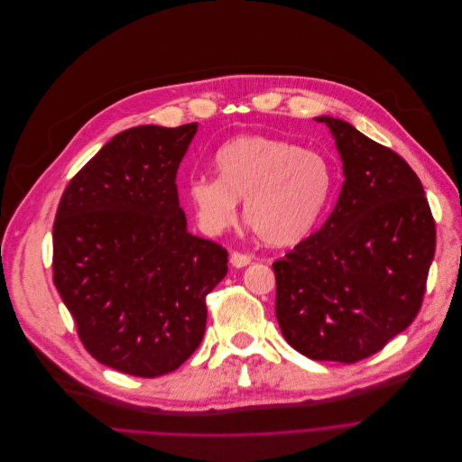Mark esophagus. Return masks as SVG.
Returning <instances> with one entry per match:
<instances>
[{"label": "esophagus", "mask_w": 462, "mask_h": 462, "mask_svg": "<svg viewBox=\"0 0 462 462\" xmlns=\"http://www.w3.org/2000/svg\"><path fill=\"white\" fill-rule=\"evenodd\" d=\"M229 263H231L233 267H245V265L251 263V254L233 251V253L229 254Z\"/></svg>", "instance_id": "1"}]
</instances>
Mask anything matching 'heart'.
Returning <instances> with one entry per match:
<instances>
[{"label":"heart","instance_id":"1","mask_svg":"<svg viewBox=\"0 0 462 462\" xmlns=\"http://www.w3.org/2000/svg\"><path fill=\"white\" fill-rule=\"evenodd\" d=\"M218 178L199 174L188 186L195 218L217 236L244 217L258 238L274 247L304 240L319 222L331 191L324 156L286 140L244 134L215 154Z\"/></svg>","mask_w":462,"mask_h":462}]
</instances>
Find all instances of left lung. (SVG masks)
Returning a JSON list of instances; mask_svg holds the SVG:
<instances>
[{
	"mask_svg": "<svg viewBox=\"0 0 462 462\" xmlns=\"http://www.w3.org/2000/svg\"><path fill=\"white\" fill-rule=\"evenodd\" d=\"M315 120L335 138L344 183L326 224L273 263L274 313L299 353L353 364L417 317L435 222L406 160L344 120Z\"/></svg>",
	"mask_w": 462,
	"mask_h": 462,
	"instance_id": "1",
	"label": "left lung"
}]
</instances>
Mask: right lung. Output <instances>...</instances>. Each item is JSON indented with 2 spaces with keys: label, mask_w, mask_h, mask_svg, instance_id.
I'll return each mask as SVG.
<instances>
[{
  "label": "right lung",
  "mask_w": 462,
  "mask_h": 462,
  "mask_svg": "<svg viewBox=\"0 0 462 462\" xmlns=\"http://www.w3.org/2000/svg\"><path fill=\"white\" fill-rule=\"evenodd\" d=\"M199 124L116 134L69 181L52 227V281L85 349L134 377L174 372L206 333L227 251L188 231L176 171Z\"/></svg>",
  "instance_id": "1"
}]
</instances>
